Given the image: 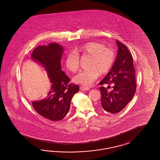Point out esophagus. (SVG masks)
Segmentation results:
<instances>
[{
	"instance_id": "esophagus-1",
	"label": "esophagus",
	"mask_w": 160,
	"mask_h": 160,
	"mask_svg": "<svg viewBox=\"0 0 160 160\" xmlns=\"http://www.w3.org/2000/svg\"><path fill=\"white\" fill-rule=\"evenodd\" d=\"M80 90L82 91H87V90H90V88L85 87H80Z\"/></svg>"
}]
</instances>
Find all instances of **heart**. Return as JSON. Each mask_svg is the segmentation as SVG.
<instances>
[{
    "instance_id": "obj_1",
    "label": "heart",
    "mask_w": 160,
    "mask_h": 160,
    "mask_svg": "<svg viewBox=\"0 0 160 160\" xmlns=\"http://www.w3.org/2000/svg\"><path fill=\"white\" fill-rule=\"evenodd\" d=\"M76 52L68 53L65 59L66 66L72 73H76L80 68V56H90L88 69L82 70L74 78V82L84 86H92L101 74L107 73L114 62V51L101 43L91 42L83 44L76 48Z\"/></svg>"
}]
</instances>
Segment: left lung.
<instances>
[{
    "instance_id": "obj_1",
    "label": "left lung",
    "mask_w": 160,
    "mask_h": 160,
    "mask_svg": "<svg viewBox=\"0 0 160 160\" xmlns=\"http://www.w3.org/2000/svg\"><path fill=\"white\" fill-rule=\"evenodd\" d=\"M118 52L112 69L100 82L112 84V90L108 92L104 87L99 89L102 92V108L112 114L123 110L134 97L136 92V71L132 57L127 46L116 40Z\"/></svg>"
}]
</instances>
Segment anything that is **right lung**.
<instances>
[{"label":"right lung","mask_w":160,"mask_h":160,"mask_svg":"<svg viewBox=\"0 0 160 160\" xmlns=\"http://www.w3.org/2000/svg\"><path fill=\"white\" fill-rule=\"evenodd\" d=\"M64 48L56 43L39 46L32 53V58L41 64L52 82L48 97L32 102L40 115L52 121H60L67 116L74 94L79 90L78 85L70 83V78L62 70L60 61Z\"/></svg>","instance_id":"obj_1"}]
</instances>
